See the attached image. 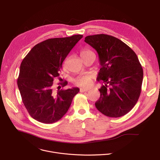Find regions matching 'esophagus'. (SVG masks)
I'll list each match as a JSON object with an SVG mask.
<instances>
[{"instance_id":"esophagus-1","label":"esophagus","mask_w":160,"mask_h":160,"mask_svg":"<svg viewBox=\"0 0 160 160\" xmlns=\"http://www.w3.org/2000/svg\"><path fill=\"white\" fill-rule=\"evenodd\" d=\"M89 89L88 88H81L80 89V92H87V91H88Z\"/></svg>"}]
</instances>
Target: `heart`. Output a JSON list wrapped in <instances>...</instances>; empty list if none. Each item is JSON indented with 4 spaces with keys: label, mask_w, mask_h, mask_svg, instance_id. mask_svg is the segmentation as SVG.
I'll return each mask as SVG.
<instances>
[{
    "label": "heart",
    "mask_w": 160,
    "mask_h": 160,
    "mask_svg": "<svg viewBox=\"0 0 160 160\" xmlns=\"http://www.w3.org/2000/svg\"><path fill=\"white\" fill-rule=\"evenodd\" d=\"M91 53H93V52L89 49H85L81 51L80 56L82 58H83V56ZM73 82L76 86H78L80 87L87 88L90 87L92 84V76L90 74L80 75L73 78Z\"/></svg>",
    "instance_id": "heart-1"
}]
</instances>
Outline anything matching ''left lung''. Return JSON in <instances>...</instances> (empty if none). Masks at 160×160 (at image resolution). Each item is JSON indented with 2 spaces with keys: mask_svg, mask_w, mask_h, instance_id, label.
Listing matches in <instances>:
<instances>
[{
  "mask_svg": "<svg viewBox=\"0 0 160 160\" xmlns=\"http://www.w3.org/2000/svg\"><path fill=\"white\" fill-rule=\"evenodd\" d=\"M85 42L98 52L101 68L97 78L104 85L95 103L103 115L113 118L128 113L138 102L143 80L142 66L134 51L120 39L108 35H89Z\"/></svg>",
  "mask_w": 160,
  "mask_h": 160,
  "instance_id": "left-lung-1",
  "label": "left lung"
}]
</instances>
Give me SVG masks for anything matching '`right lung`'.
<instances>
[{"label": "right lung", "mask_w": 160, "mask_h": 160, "mask_svg": "<svg viewBox=\"0 0 160 160\" xmlns=\"http://www.w3.org/2000/svg\"><path fill=\"white\" fill-rule=\"evenodd\" d=\"M83 37H70L44 40L30 50L22 60L18 79V87L30 115L43 123L59 120L67 112L74 96L80 89H54V78L59 76L62 64L76 43ZM65 81L61 83L66 86Z\"/></svg>", "instance_id": "right-lung-1"}]
</instances>
